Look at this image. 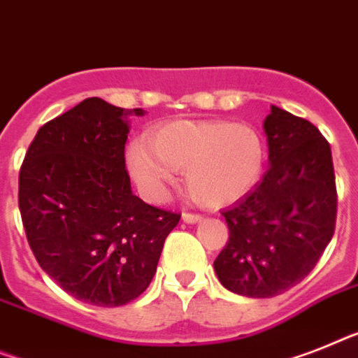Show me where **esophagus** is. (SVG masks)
Wrapping results in <instances>:
<instances>
[{
	"label": "esophagus",
	"mask_w": 358,
	"mask_h": 358,
	"mask_svg": "<svg viewBox=\"0 0 358 358\" xmlns=\"http://www.w3.org/2000/svg\"><path fill=\"white\" fill-rule=\"evenodd\" d=\"M182 221H185V223H197V221H201V215L192 214V212H185V214H182Z\"/></svg>",
	"instance_id": "obj_1"
}]
</instances>
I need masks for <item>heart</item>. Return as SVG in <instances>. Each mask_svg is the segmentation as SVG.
<instances>
[{
  "mask_svg": "<svg viewBox=\"0 0 358 358\" xmlns=\"http://www.w3.org/2000/svg\"><path fill=\"white\" fill-rule=\"evenodd\" d=\"M126 166L148 199L162 201L185 170L190 196L205 206H227L249 194L265 166L258 129L230 120H173L153 129L150 144L135 141Z\"/></svg>",
  "mask_w": 358,
  "mask_h": 358,
  "instance_id": "obj_1",
  "label": "heart"
}]
</instances>
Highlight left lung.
Instances as JSON below:
<instances>
[{
    "instance_id": "8db88e82",
    "label": "left lung",
    "mask_w": 358,
    "mask_h": 358,
    "mask_svg": "<svg viewBox=\"0 0 358 358\" xmlns=\"http://www.w3.org/2000/svg\"><path fill=\"white\" fill-rule=\"evenodd\" d=\"M264 131L268 170L223 210L230 236L214 262L223 287L249 298L278 296L302 282L336 220L331 148L317 126L271 106Z\"/></svg>"
}]
</instances>
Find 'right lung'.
I'll return each mask as SVG.
<instances>
[{
    "mask_svg": "<svg viewBox=\"0 0 358 358\" xmlns=\"http://www.w3.org/2000/svg\"><path fill=\"white\" fill-rule=\"evenodd\" d=\"M133 115L144 111L85 99L38 129L20 170V212L38 264L91 306L141 296L181 220L131 192L124 146Z\"/></svg>",
    "mask_w": 358,
    "mask_h": 358,
    "instance_id": "obj_1",
    "label": "right lung"
}]
</instances>
